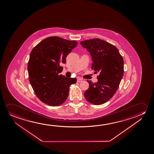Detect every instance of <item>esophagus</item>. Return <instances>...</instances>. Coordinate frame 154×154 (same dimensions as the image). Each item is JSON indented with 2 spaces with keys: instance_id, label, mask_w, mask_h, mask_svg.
Here are the masks:
<instances>
[{
  "instance_id": "1",
  "label": "esophagus",
  "mask_w": 154,
  "mask_h": 154,
  "mask_svg": "<svg viewBox=\"0 0 154 154\" xmlns=\"http://www.w3.org/2000/svg\"><path fill=\"white\" fill-rule=\"evenodd\" d=\"M77 82H82L83 81V79L82 78H80V77H78L77 78Z\"/></svg>"
}]
</instances>
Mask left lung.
Instances as JSON below:
<instances>
[{
  "instance_id": "1",
  "label": "left lung",
  "mask_w": 154,
  "mask_h": 154,
  "mask_svg": "<svg viewBox=\"0 0 154 154\" xmlns=\"http://www.w3.org/2000/svg\"><path fill=\"white\" fill-rule=\"evenodd\" d=\"M92 57V69L99 72L97 82L89 83L84 93L88 102L100 105L109 101L119 88L124 75V61L116 46L98 38L81 42Z\"/></svg>"
}]
</instances>
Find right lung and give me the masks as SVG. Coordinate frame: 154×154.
<instances>
[{"label":"right lung","mask_w":154,"mask_h":154,"mask_svg":"<svg viewBox=\"0 0 154 154\" xmlns=\"http://www.w3.org/2000/svg\"><path fill=\"white\" fill-rule=\"evenodd\" d=\"M78 43L58 37L41 41L31 51L28 65L29 82L41 101L51 106H58L68 97L69 87L76 78H66L59 73L67 55Z\"/></svg>","instance_id":"right-lung-1"}]
</instances>
